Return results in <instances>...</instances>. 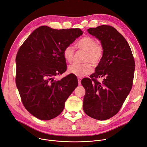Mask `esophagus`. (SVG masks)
<instances>
[{
  "instance_id": "obj_1",
  "label": "esophagus",
  "mask_w": 147,
  "mask_h": 147,
  "mask_svg": "<svg viewBox=\"0 0 147 147\" xmlns=\"http://www.w3.org/2000/svg\"><path fill=\"white\" fill-rule=\"evenodd\" d=\"M82 78H80V77H79V78H78V83L79 84H81V80H82Z\"/></svg>"
}]
</instances>
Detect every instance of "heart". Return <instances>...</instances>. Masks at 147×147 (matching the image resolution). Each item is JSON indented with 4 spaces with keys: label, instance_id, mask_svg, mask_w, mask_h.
Returning a JSON list of instances; mask_svg holds the SVG:
<instances>
[{
    "label": "heart",
    "instance_id": "1",
    "mask_svg": "<svg viewBox=\"0 0 147 147\" xmlns=\"http://www.w3.org/2000/svg\"><path fill=\"white\" fill-rule=\"evenodd\" d=\"M79 49L85 52L83 58V64H73L68 68V71L76 76L81 78L90 74L93 71V67L97 65L102 58L104 48L101 44L97 43L94 38L86 36L82 38L76 43ZM74 49L72 46L69 45L65 48L63 55L67 62L71 63L73 60Z\"/></svg>",
    "mask_w": 147,
    "mask_h": 147
}]
</instances>
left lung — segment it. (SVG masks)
<instances>
[{
    "mask_svg": "<svg viewBox=\"0 0 147 147\" xmlns=\"http://www.w3.org/2000/svg\"><path fill=\"white\" fill-rule=\"evenodd\" d=\"M88 32L101 42L104 54L91 79L81 82L86 90L83 109L89 117L105 120L119 112L132 89L135 61L127 42L114 27L102 25Z\"/></svg>",
    "mask_w": 147,
    "mask_h": 147,
    "instance_id": "1",
    "label": "left lung"
}]
</instances>
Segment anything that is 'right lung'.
Wrapping results in <instances>:
<instances>
[{
  "instance_id": "add662e5",
  "label": "right lung",
  "mask_w": 147,
  "mask_h": 147,
  "mask_svg": "<svg viewBox=\"0 0 147 147\" xmlns=\"http://www.w3.org/2000/svg\"><path fill=\"white\" fill-rule=\"evenodd\" d=\"M80 28H36L21 45L16 57V85L26 110L36 118L49 120L63 111L65 102L78 86L77 77L61 80L54 77L67 69L63 51L82 35Z\"/></svg>"
}]
</instances>
